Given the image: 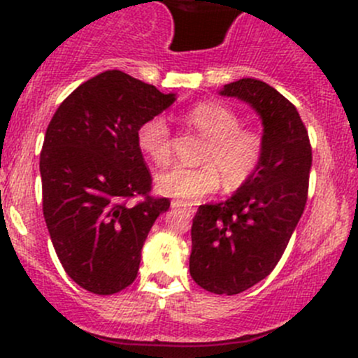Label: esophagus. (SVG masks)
<instances>
[{"label":"esophagus","mask_w":358,"mask_h":358,"mask_svg":"<svg viewBox=\"0 0 358 358\" xmlns=\"http://www.w3.org/2000/svg\"><path fill=\"white\" fill-rule=\"evenodd\" d=\"M171 208H182V209H187V211L190 213V215H194V213H196V208H194L192 204H190V202H187V201H171Z\"/></svg>","instance_id":"34e87169"}]
</instances>
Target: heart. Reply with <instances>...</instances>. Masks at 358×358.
Segmentation results:
<instances>
[{"label":"heart","mask_w":358,"mask_h":358,"mask_svg":"<svg viewBox=\"0 0 358 358\" xmlns=\"http://www.w3.org/2000/svg\"><path fill=\"white\" fill-rule=\"evenodd\" d=\"M187 122L209 140L199 168L175 166L161 173L156 187L162 196L199 199L220 187L237 189L256 175L265 156V140L256 129L243 128L241 117L216 102H199L185 114ZM136 145L156 166L171 161V129L162 115H152L136 128Z\"/></svg>","instance_id":"obj_1"}]
</instances>
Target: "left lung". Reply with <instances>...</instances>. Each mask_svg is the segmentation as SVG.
<instances>
[{"instance_id": "obj_1", "label": "left lung", "mask_w": 358, "mask_h": 358, "mask_svg": "<svg viewBox=\"0 0 358 358\" xmlns=\"http://www.w3.org/2000/svg\"><path fill=\"white\" fill-rule=\"evenodd\" d=\"M222 95L249 103L263 122L265 156L225 202L202 204L192 222L190 275L215 294H239L282 258L308 197L312 145L298 110L275 88L244 78Z\"/></svg>"}]
</instances>
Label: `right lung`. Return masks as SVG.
<instances>
[{
    "label": "right lung",
    "mask_w": 358,
    "mask_h": 358,
    "mask_svg": "<svg viewBox=\"0 0 358 358\" xmlns=\"http://www.w3.org/2000/svg\"><path fill=\"white\" fill-rule=\"evenodd\" d=\"M173 102V93L106 71L78 86L46 128L43 215L64 270L83 289L114 294L136 279L149 230L169 208L149 196L136 128ZM133 196L144 199L129 205Z\"/></svg>",
    "instance_id": "add662e5"
}]
</instances>
